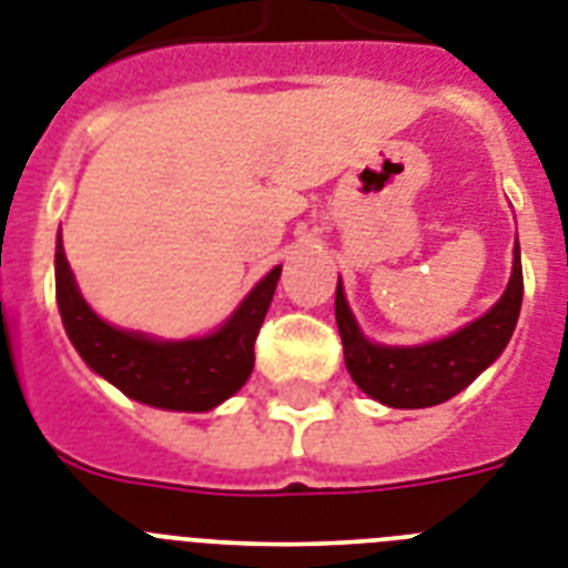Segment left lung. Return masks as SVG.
Segmentation results:
<instances>
[{"label": "left lung", "mask_w": 568, "mask_h": 568, "mask_svg": "<svg viewBox=\"0 0 568 568\" xmlns=\"http://www.w3.org/2000/svg\"><path fill=\"white\" fill-rule=\"evenodd\" d=\"M519 306H523L519 242L514 251V274L499 303L449 338L423 344V347L371 344L349 315L341 283L335 288V321H338L349 376L364 394L390 408H428L460 394L484 367H490L499 358L501 349L508 347Z\"/></svg>", "instance_id": "left-lung-1"}]
</instances>
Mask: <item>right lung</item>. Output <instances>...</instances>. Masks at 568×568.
Wrapping results in <instances>:
<instances>
[{
	"mask_svg": "<svg viewBox=\"0 0 568 568\" xmlns=\"http://www.w3.org/2000/svg\"><path fill=\"white\" fill-rule=\"evenodd\" d=\"M280 265L244 297L219 332L197 341H151L104 324L78 292L63 244L54 253V294L69 341L92 371L124 396L172 412H210L242 388L253 371V344L274 297Z\"/></svg>",
	"mask_w": 568,
	"mask_h": 568,
	"instance_id": "add662e5",
	"label": "right lung"
}]
</instances>
